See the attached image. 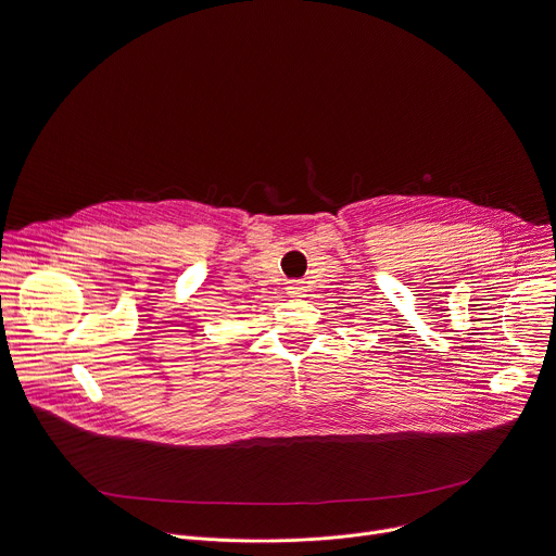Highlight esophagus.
Instances as JSON below:
<instances>
[{"mask_svg": "<svg viewBox=\"0 0 556 556\" xmlns=\"http://www.w3.org/2000/svg\"><path fill=\"white\" fill-rule=\"evenodd\" d=\"M289 293L293 295V298H302V293H304V285L302 282H289Z\"/></svg>", "mask_w": 556, "mask_h": 556, "instance_id": "1", "label": "esophagus"}]
</instances>
